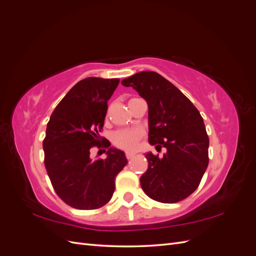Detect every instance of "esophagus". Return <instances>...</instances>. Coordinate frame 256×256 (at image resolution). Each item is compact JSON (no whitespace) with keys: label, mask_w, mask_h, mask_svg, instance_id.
I'll return each mask as SVG.
<instances>
[{"label":"esophagus","mask_w":256,"mask_h":256,"mask_svg":"<svg viewBox=\"0 0 256 256\" xmlns=\"http://www.w3.org/2000/svg\"><path fill=\"white\" fill-rule=\"evenodd\" d=\"M134 156V152H126V158L128 159V160H131L132 159V157Z\"/></svg>","instance_id":"1"}]
</instances>
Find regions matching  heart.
I'll return each instance as SVG.
<instances>
[{"label": "heart", "mask_w": 256, "mask_h": 256, "mask_svg": "<svg viewBox=\"0 0 256 256\" xmlns=\"http://www.w3.org/2000/svg\"><path fill=\"white\" fill-rule=\"evenodd\" d=\"M142 136L140 129H120L112 136L113 144L122 150H134Z\"/></svg>", "instance_id": "b5f03b06"}]
</instances>
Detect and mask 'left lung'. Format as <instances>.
Returning a JSON list of instances; mask_svg holds the SVG:
<instances>
[{
  "instance_id": "left-lung-1",
  "label": "left lung",
  "mask_w": 256,
  "mask_h": 256,
  "mask_svg": "<svg viewBox=\"0 0 256 256\" xmlns=\"http://www.w3.org/2000/svg\"><path fill=\"white\" fill-rule=\"evenodd\" d=\"M148 104V142L166 152L146 154L141 187L150 198L176 203L194 192L208 166L209 138L198 110L175 85L154 72H141L122 81Z\"/></svg>"
}]
</instances>
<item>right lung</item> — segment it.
Masks as SVG:
<instances>
[{"label":"right lung","mask_w":256,"mask_h":256,"mask_svg":"<svg viewBox=\"0 0 256 256\" xmlns=\"http://www.w3.org/2000/svg\"><path fill=\"white\" fill-rule=\"evenodd\" d=\"M120 79L90 76L76 83L60 100L48 122L42 142L44 166L56 194L67 205L90 210L106 205L115 177L127 164L124 152L100 143L108 100ZM108 148L106 160L92 162V146ZM106 152V150H104Z\"/></svg>","instance_id":"right-lung-1"}]
</instances>
